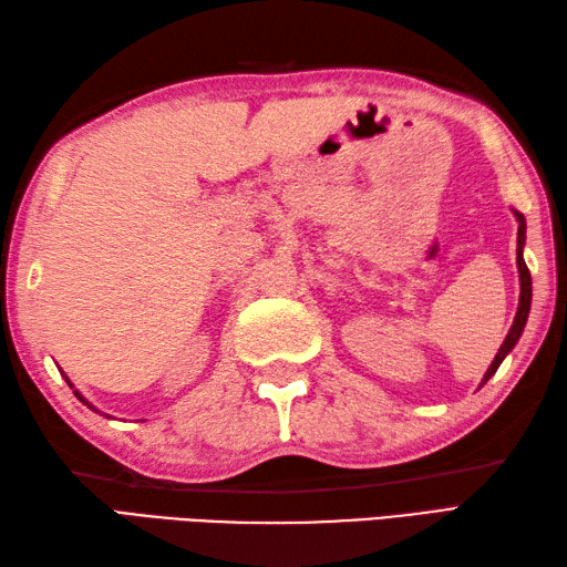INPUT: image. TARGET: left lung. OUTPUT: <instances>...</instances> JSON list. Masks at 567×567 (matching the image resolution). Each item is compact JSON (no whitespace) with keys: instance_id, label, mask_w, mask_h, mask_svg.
I'll return each mask as SVG.
<instances>
[{"instance_id":"obj_1","label":"left lung","mask_w":567,"mask_h":567,"mask_svg":"<svg viewBox=\"0 0 567 567\" xmlns=\"http://www.w3.org/2000/svg\"><path fill=\"white\" fill-rule=\"evenodd\" d=\"M516 221H519V234H516V268H519V285H522V295H519V309H516V317H514V323L512 329L507 333V339H504V343L499 346V353L495 355V360H492V365L487 368L483 382H487L492 375H495L497 368L502 365V360L509 355L512 348L516 346V341H519V336L526 327V319H528V309H532V272H528L526 262H524V240H526V219L522 212H514Z\"/></svg>"}]
</instances>
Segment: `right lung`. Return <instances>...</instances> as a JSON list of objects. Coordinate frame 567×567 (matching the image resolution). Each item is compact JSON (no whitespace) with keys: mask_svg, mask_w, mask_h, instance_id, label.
<instances>
[{"mask_svg":"<svg viewBox=\"0 0 567 567\" xmlns=\"http://www.w3.org/2000/svg\"><path fill=\"white\" fill-rule=\"evenodd\" d=\"M68 384H70V380H68ZM70 388H72V384H70ZM75 394H78V400H82V396H80V392H75ZM82 402H84V400H82ZM84 404H87V402H84ZM90 406H92V404H90ZM92 409H94V406H92Z\"/></svg>","mask_w":567,"mask_h":567,"instance_id":"right-lung-1","label":"right lung"}]
</instances>
